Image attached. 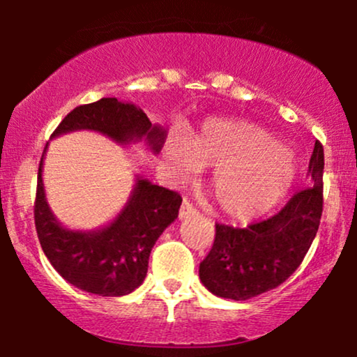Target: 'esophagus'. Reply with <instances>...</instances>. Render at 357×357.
Here are the masks:
<instances>
[{
    "mask_svg": "<svg viewBox=\"0 0 357 357\" xmlns=\"http://www.w3.org/2000/svg\"><path fill=\"white\" fill-rule=\"evenodd\" d=\"M196 213H198V211L195 210V206H192V204L188 202V199H184L181 208H179V220L190 218V216H195Z\"/></svg>",
    "mask_w": 357,
    "mask_h": 357,
    "instance_id": "1",
    "label": "esophagus"
}]
</instances>
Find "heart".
Segmentation results:
<instances>
[{
	"instance_id": "b5f03b06",
	"label": "heart",
	"mask_w": 357,
	"mask_h": 357,
	"mask_svg": "<svg viewBox=\"0 0 357 357\" xmlns=\"http://www.w3.org/2000/svg\"><path fill=\"white\" fill-rule=\"evenodd\" d=\"M165 162L179 179L213 167L208 186L216 208L236 221L273 210L297 178L294 154L264 127L238 119H206L184 141L169 137Z\"/></svg>"
}]
</instances>
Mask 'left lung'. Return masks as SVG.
Segmentation results:
<instances>
[{"label":"left lung","mask_w":357,"mask_h":357,"mask_svg":"<svg viewBox=\"0 0 357 357\" xmlns=\"http://www.w3.org/2000/svg\"><path fill=\"white\" fill-rule=\"evenodd\" d=\"M324 147L315 141L309 188L272 218L233 228L216 225L215 243L199 264V280L216 297L247 301L292 275L304 260L322 215Z\"/></svg>","instance_id":"left-lung-1"}]
</instances>
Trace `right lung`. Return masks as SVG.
<instances>
[{"mask_svg": "<svg viewBox=\"0 0 357 357\" xmlns=\"http://www.w3.org/2000/svg\"><path fill=\"white\" fill-rule=\"evenodd\" d=\"M75 130L104 134L121 146L144 141L153 154H159L166 139L165 127L151 124L141 107L116 97L75 107L52 139ZM47 147L38 167L35 202V227L43 253L77 289L102 297L134 292L144 282L154 243L178 218L181 196L136 176L129 199L116 218L97 230H70L56 220L45 195L42 174Z\"/></svg>", "mask_w": 357, "mask_h": 357, "instance_id": "add662e5", "label": "right lung"}]
</instances>
